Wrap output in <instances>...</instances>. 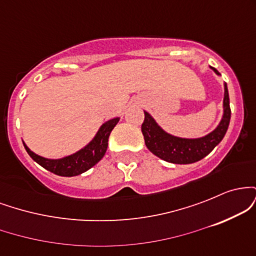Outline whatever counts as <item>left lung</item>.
<instances>
[{
	"label": "left lung",
	"mask_w": 256,
	"mask_h": 256,
	"mask_svg": "<svg viewBox=\"0 0 256 256\" xmlns=\"http://www.w3.org/2000/svg\"><path fill=\"white\" fill-rule=\"evenodd\" d=\"M216 76L218 70L210 66ZM231 110L228 98V85L224 83V101H222V116L219 125L210 134L202 137L185 138L168 134L158 124L148 112L144 110V122L142 124V134L146 148L158 158L171 164L186 165L200 161L207 156L216 146L222 142L228 124H230Z\"/></svg>",
	"instance_id": "8db88e82"
}]
</instances>
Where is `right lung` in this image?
<instances>
[{
  "label": "right lung",
  "instance_id": "right-lung-1",
  "mask_svg": "<svg viewBox=\"0 0 256 256\" xmlns=\"http://www.w3.org/2000/svg\"><path fill=\"white\" fill-rule=\"evenodd\" d=\"M119 116L107 120L101 125V128L96 132L95 136L86 146L71 155H67V156L60 158H48L40 156V155L32 152L25 144V142L22 143H24L28 154L34 158V161H36L38 165L55 173V174L61 176V177H74V176H79L82 173L86 172L88 170L95 166L104 156L108 146V138H110V134L114 126L119 122Z\"/></svg>",
  "mask_w": 256,
  "mask_h": 256
}]
</instances>
